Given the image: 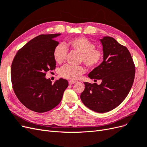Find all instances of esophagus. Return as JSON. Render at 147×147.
<instances>
[{"instance_id":"esophagus-1","label":"esophagus","mask_w":147,"mask_h":147,"mask_svg":"<svg viewBox=\"0 0 147 147\" xmlns=\"http://www.w3.org/2000/svg\"><path fill=\"white\" fill-rule=\"evenodd\" d=\"M75 83H76V81H75V80H69V85H72V84H74Z\"/></svg>"}]
</instances>
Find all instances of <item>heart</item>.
I'll return each instance as SVG.
<instances>
[{
	"mask_svg": "<svg viewBox=\"0 0 147 147\" xmlns=\"http://www.w3.org/2000/svg\"><path fill=\"white\" fill-rule=\"evenodd\" d=\"M66 46L72 51L80 53V61L87 67L96 68L101 63L104 58L103 49L96 47L95 44L84 36H78L69 39L65 42ZM67 54V49L62 44H59L54 49L53 57L57 63L63 62ZM86 71L82 66H71L67 65L60 70V74L63 78L76 80Z\"/></svg>",
	"mask_w": 147,
	"mask_h": 147,
	"instance_id": "heart-1",
	"label": "heart"
}]
</instances>
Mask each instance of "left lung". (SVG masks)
Returning a JSON list of instances; mask_svg holds the SVG:
<instances>
[{
    "instance_id": "8db88e82",
    "label": "left lung",
    "mask_w": 147,
    "mask_h": 147,
    "mask_svg": "<svg viewBox=\"0 0 147 147\" xmlns=\"http://www.w3.org/2000/svg\"><path fill=\"white\" fill-rule=\"evenodd\" d=\"M104 60L88 74L94 81L84 82L85 89L80 94L84 105L94 112L105 113L119 106L128 94L135 77V65L126 47L112 37L101 40Z\"/></svg>"
}]
</instances>
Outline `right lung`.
Returning a JSON list of instances; mask_svg holds the SVG:
<instances>
[{
	"label": "right lung",
	"instance_id": "obj_1",
	"mask_svg": "<svg viewBox=\"0 0 147 147\" xmlns=\"http://www.w3.org/2000/svg\"><path fill=\"white\" fill-rule=\"evenodd\" d=\"M60 34L40 35L19 50L11 63V80L16 96L29 109L38 113L53 109L60 102L68 86L60 78L52 84L46 73L55 69L53 51Z\"/></svg>",
	"mask_w": 147,
	"mask_h": 147
}]
</instances>
